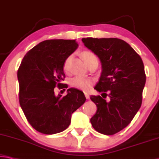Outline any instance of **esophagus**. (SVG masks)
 Returning a JSON list of instances; mask_svg holds the SVG:
<instances>
[{
  "label": "esophagus",
  "instance_id": "obj_1",
  "mask_svg": "<svg viewBox=\"0 0 159 159\" xmlns=\"http://www.w3.org/2000/svg\"><path fill=\"white\" fill-rule=\"evenodd\" d=\"M84 94H85V98H86V99H89V98H90V96H89V94H88V93H84Z\"/></svg>",
  "mask_w": 159,
  "mask_h": 159
}]
</instances>
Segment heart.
Masks as SVG:
<instances>
[{"label": "heart", "instance_id": "1", "mask_svg": "<svg viewBox=\"0 0 159 159\" xmlns=\"http://www.w3.org/2000/svg\"><path fill=\"white\" fill-rule=\"evenodd\" d=\"M81 57L85 61L87 66L89 64H92L93 62H98V59L94 53L90 51H84L81 53ZM69 58L66 59L64 64V70L67 69L68 64L69 62ZM93 84V80L92 79H87V78L81 77V76H75L70 80V84L73 88L75 89L84 90V91H87L90 88Z\"/></svg>", "mask_w": 159, "mask_h": 159}]
</instances>
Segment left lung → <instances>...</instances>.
<instances>
[{"label": "left lung", "mask_w": 159, "mask_h": 159, "mask_svg": "<svg viewBox=\"0 0 159 159\" xmlns=\"http://www.w3.org/2000/svg\"><path fill=\"white\" fill-rule=\"evenodd\" d=\"M82 42L97 55L102 65L100 80L94 89L102 93V98L90 96L97 106L90 122L97 132L115 134L129 124L142 105L146 83L142 59L122 39L87 37ZM107 96L108 102L104 99Z\"/></svg>", "instance_id": "8db88e82"}]
</instances>
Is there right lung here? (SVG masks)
Here are the masks:
<instances>
[{"instance_id": "1", "label": "right lung", "mask_w": 159, "mask_h": 159, "mask_svg": "<svg viewBox=\"0 0 159 159\" xmlns=\"http://www.w3.org/2000/svg\"><path fill=\"white\" fill-rule=\"evenodd\" d=\"M78 46L75 39L45 40L27 53L19 67L20 105L30 124L42 134L67 129L72 113L85 101L84 93L75 89H68L64 97L54 94L65 78L64 62Z\"/></svg>"}]
</instances>
